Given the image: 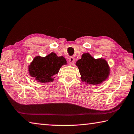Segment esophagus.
Masks as SVG:
<instances>
[{
	"label": "esophagus",
	"mask_w": 134,
	"mask_h": 134,
	"mask_svg": "<svg viewBox=\"0 0 134 134\" xmlns=\"http://www.w3.org/2000/svg\"><path fill=\"white\" fill-rule=\"evenodd\" d=\"M69 62L70 64H73L74 63V58L73 57H70L69 59Z\"/></svg>",
	"instance_id": "34e87169"
}]
</instances>
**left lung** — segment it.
<instances>
[{
  "instance_id": "left-lung-1",
  "label": "left lung",
  "mask_w": 134,
  "mask_h": 134,
  "mask_svg": "<svg viewBox=\"0 0 134 134\" xmlns=\"http://www.w3.org/2000/svg\"><path fill=\"white\" fill-rule=\"evenodd\" d=\"M82 81L99 84L107 79L109 73L108 63L104 59H94L89 53L82 55L76 63Z\"/></svg>"
}]
</instances>
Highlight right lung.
Instances as JSON below:
<instances>
[{
    "mask_svg": "<svg viewBox=\"0 0 134 134\" xmlns=\"http://www.w3.org/2000/svg\"><path fill=\"white\" fill-rule=\"evenodd\" d=\"M66 63L64 57H58L54 53H50L45 57L37 56L29 66V73L38 81H53V75L57 74L61 67Z\"/></svg>",
    "mask_w": 134,
    "mask_h": 134,
    "instance_id": "add662e5",
    "label": "right lung"
}]
</instances>
